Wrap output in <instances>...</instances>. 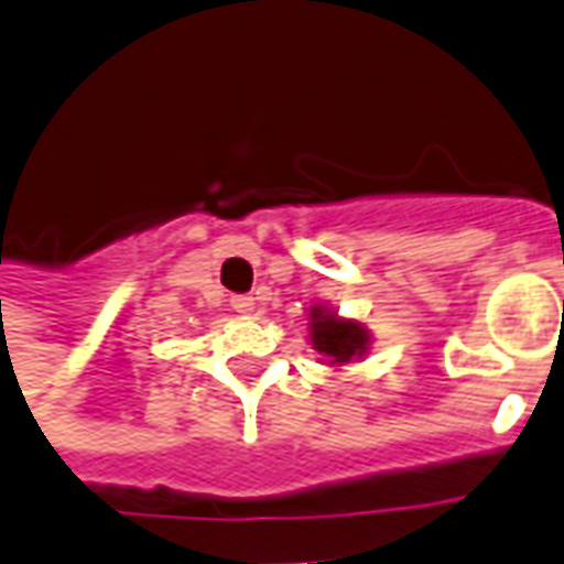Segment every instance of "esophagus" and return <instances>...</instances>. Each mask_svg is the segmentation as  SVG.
<instances>
[{
    "label": "esophagus",
    "instance_id": "obj_1",
    "mask_svg": "<svg viewBox=\"0 0 564 564\" xmlns=\"http://www.w3.org/2000/svg\"><path fill=\"white\" fill-rule=\"evenodd\" d=\"M253 307H257V299H253V295H235L232 299V311L235 314H241V317H250Z\"/></svg>",
    "mask_w": 564,
    "mask_h": 564
}]
</instances>
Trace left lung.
<instances>
[{"label": "left lung", "instance_id": "1", "mask_svg": "<svg viewBox=\"0 0 564 564\" xmlns=\"http://www.w3.org/2000/svg\"><path fill=\"white\" fill-rule=\"evenodd\" d=\"M307 341L323 356L326 366H347L359 362L371 350V332L366 323L350 317H338V311L329 305L307 307Z\"/></svg>", "mask_w": 564, "mask_h": 564}]
</instances>
